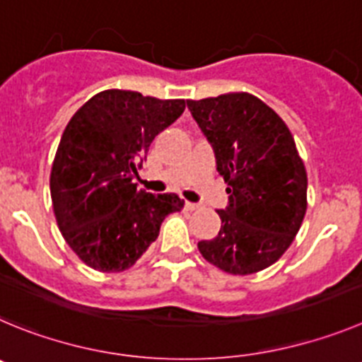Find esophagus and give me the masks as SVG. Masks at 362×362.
I'll list each match as a JSON object with an SVG mask.
<instances>
[{"mask_svg":"<svg viewBox=\"0 0 362 362\" xmlns=\"http://www.w3.org/2000/svg\"><path fill=\"white\" fill-rule=\"evenodd\" d=\"M200 205L198 204H193V202H185V209L187 211H197Z\"/></svg>","mask_w":362,"mask_h":362,"instance_id":"esophagus-1","label":"esophagus"}]
</instances>
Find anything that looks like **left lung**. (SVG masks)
Listing matches in <instances>:
<instances>
[{"instance_id":"left-lung-1","label":"left lung","mask_w":362,"mask_h":362,"mask_svg":"<svg viewBox=\"0 0 362 362\" xmlns=\"http://www.w3.org/2000/svg\"><path fill=\"white\" fill-rule=\"evenodd\" d=\"M213 146L229 205L221 229L198 250L218 269L247 276L278 262L307 213V171L281 117L245 92L187 100Z\"/></svg>"}]
</instances>
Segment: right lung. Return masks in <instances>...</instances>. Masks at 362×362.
Segmentation results:
<instances>
[{"label":"right lung","instance_id":"add662e5","mask_svg":"<svg viewBox=\"0 0 362 362\" xmlns=\"http://www.w3.org/2000/svg\"><path fill=\"white\" fill-rule=\"evenodd\" d=\"M184 110V99L104 90L66 124L52 164V205L63 238L88 267L129 269L157 240L164 218L184 207L178 194L155 197L133 182L153 139Z\"/></svg>","mask_w":362,"mask_h":362}]
</instances>
